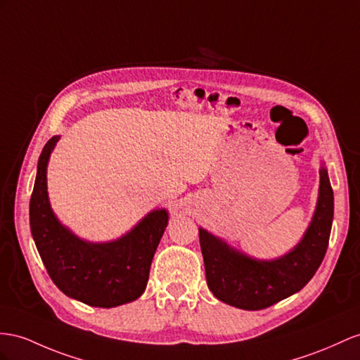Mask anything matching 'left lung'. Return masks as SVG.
<instances>
[{
    "mask_svg": "<svg viewBox=\"0 0 360 360\" xmlns=\"http://www.w3.org/2000/svg\"><path fill=\"white\" fill-rule=\"evenodd\" d=\"M333 210V190L322 161L315 213L301 240L284 255L272 260L254 259L199 228L208 289L217 300L243 310H262L300 292L324 260Z\"/></svg>",
    "mask_w": 360,
    "mask_h": 360,
    "instance_id": "8db88e82",
    "label": "left lung"
}]
</instances>
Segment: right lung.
Segmentation results:
<instances>
[{
    "label": "right lung",
    "instance_id": "right-lung-1",
    "mask_svg": "<svg viewBox=\"0 0 360 360\" xmlns=\"http://www.w3.org/2000/svg\"><path fill=\"white\" fill-rule=\"evenodd\" d=\"M59 140L54 135L44 146L30 199V229L41 259L53 283L72 300L103 309L132 302L146 290L169 211L152 210L115 240L80 238L54 214L49 199L47 167Z\"/></svg>",
    "mask_w": 360,
    "mask_h": 360
}]
</instances>
